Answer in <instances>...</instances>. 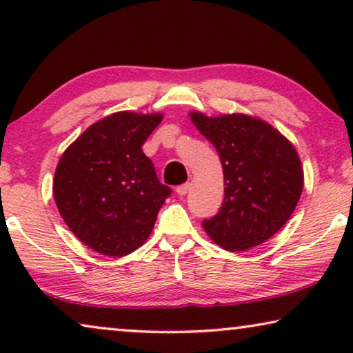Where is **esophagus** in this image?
<instances>
[{
    "label": "esophagus",
    "mask_w": 353,
    "mask_h": 353,
    "mask_svg": "<svg viewBox=\"0 0 353 353\" xmlns=\"http://www.w3.org/2000/svg\"><path fill=\"white\" fill-rule=\"evenodd\" d=\"M188 191H190V183H185V185H180L176 188V194L178 196H185Z\"/></svg>",
    "instance_id": "esophagus-1"
}]
</instances>
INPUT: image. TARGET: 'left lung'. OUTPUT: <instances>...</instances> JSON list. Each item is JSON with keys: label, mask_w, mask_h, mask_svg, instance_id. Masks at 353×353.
Segmentation results:
<instances>
[{"label": "left lung", "mask_w": 353, "mask_h": 353, "mask_svg": "<svg viewBox=\"0 0 353 353\" xmlns=\"http://www.w3.org/2000/svg\"><path fill=\"white\" fill-rule=\"evenodd\" d=\"M190 117L215 146L225 176L223 204L202 221L205 233L233 252L265 243L301 199L303 172L296 149L272 125L250 115Z\"/></svg>", "instance_id": "obj_1"}]
</instances>
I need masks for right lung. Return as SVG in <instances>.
<instances>
[{"label":"right lung","instance_id":"1","mask_svg":"<svg viewBox=\"0 0 353 353\" xmlns=\"http://www.w3.org/2000/svg\"><path fill=\"white\" fill-rule=\"evenodd\" d=\"M161 114L115 112L86 128L62 154L52 192L72 233L108 257L149 238L172 190L159 181L141 146Z\"/></svg>","mask_w":353,"mask_h":353}]
</instances>
